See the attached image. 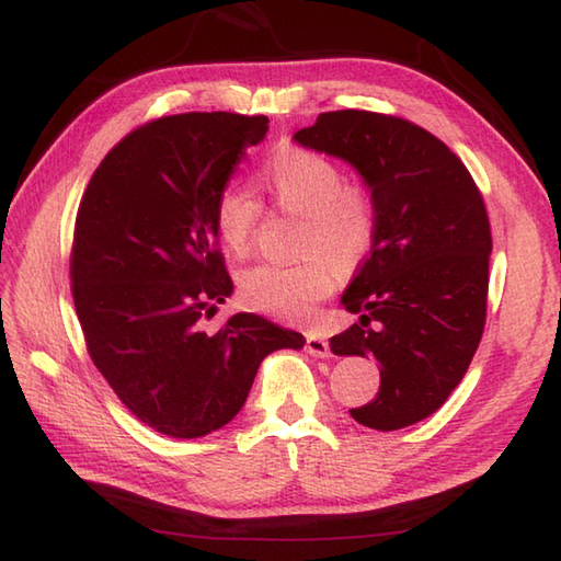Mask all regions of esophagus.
<instances>
[{
    "label": "esophagus",
    "mask_w": 561,
    "mask_h": 561,
    "mask_svg": "<svg viewBox=\"0 0 561 561\" xmlns=\"http://www.w3.org/2000/svg\"><path fill=\"white\" fill-rule=\"evenodd\" d=\"M306 352L311 356H318V359H325V356H330V344L323 335H318V332H308Z\"/></svg>",
    "instance_id": "obj_1"
}]
</instances>
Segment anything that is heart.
Here are the masks:
<instances>
[{
    "mask_svg": "<svg viewBox=\"0 0 561 561\" xmlns=\"http://www.w3.org/2000/svg\"><path fill=\"white\" fill-rule=\"evenodd\" d=\"M262 187L284 214L299 217L291 265H255L238 279V296L257 313L279 320L311 318L335 287V267L352 270L371 253L378 211L371 190L344 183L335 161L308 149L279 151L262 169ZM260 221V202L243 187H224L214 226L233 255H245Z\"/></svg>",
    "mask_w": 561,
    "mask_h": 561,
    "instance_id": "1",
    "label": "heart"
}]
</instances>
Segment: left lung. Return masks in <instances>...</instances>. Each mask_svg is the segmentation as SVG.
<instances>
[{
  "label": "left lung",
  "mask_w": 561,
  "mask_h": 561,
  "mask_svg": "<svg viewBox=\"0 0 561 561\" xmlns=\"http://www.w3.org/2000/svg\"><path fill=\"white\" fill-rule=\"evenodd\" d=\"M294 139L352 163L378 211L371 253L342 294L359 323L330 340L337 356L380 366L376 398L350 414L378 432L422 422L482 340L492 253L482 193L444 141L396 115L320 113Z\"/></svg>",
  "instance_id": "1"
}]
</instances>
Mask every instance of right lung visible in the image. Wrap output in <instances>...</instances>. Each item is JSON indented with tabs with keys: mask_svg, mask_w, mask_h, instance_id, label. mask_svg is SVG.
<instances>
[{
	"mask_svg": "<svg viewBox=\"0 0 561 561\" xmlns=\"http://www.w3.org/2000/svg\"><path fill=\"white\" fill-rule=\"evenodd\" d=\"M267 125L238 113L159 117L117 141L81 197L69 274L89 356L125 408L165 436L229 424L260 362L306 342L255 313L202 328L233 291L214 205Z\"/></svg>",
	"mask_w": 561,
	"mask_h": 561,
	"instance_id": "obj_1",
	"label": "right lung"
}]
</instances>
